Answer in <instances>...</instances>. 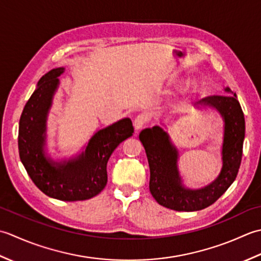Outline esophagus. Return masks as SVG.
Here are the masks:
<instances>
[{
	"label": "esophagus",
	"instance_id": "1",
	"mask_svg": "<svg viewBox=\"0 0 261 261\" xmlns=\"http://www.w3.org/2000/svg\"><path fill=\"white\" fill-rule=\"evenodd\" d=\"M148 123V118L145 116V115H138L135 120H134V127L135 129L138 130V129H142L143 127L146 126V124Z\"/></svg>",
	"mask_w": 261,
	"mask_h": 261
}]
</instances>
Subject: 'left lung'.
Masks as SVG:
<instances>
[{
  "instance_id": "1",
  "label": "left lung",
  "mask_w": 261,
  "mask_h": 261,
  "mask_svg": "<svg viewBox=\"0 0 261 261\" xmlns=\"http://www.w3.org/2000/svg\"><path fill=\"white\" fill-rule=\"evenodd\" d=\"M225 91L233 93L228 88ZM199 103L216 108L225 121L223 168L215 181L207 187L198 190L182 187L177 168L178 152L161 127L154 126L140 134L150 166V191L153 198L167 208L178 212L200 211L214 204L234 181L241 164L246 123L237 94L210 95Z\"/></svg>"
}]
</instances>
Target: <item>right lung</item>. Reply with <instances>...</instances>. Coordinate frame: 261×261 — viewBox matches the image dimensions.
<instances>
[{"label":"right lung","instance_id":"right-lung-1","mask_svg":"<svg viewBox=\"0 0 261 261\" xmlns=\"http://www.w3.org/2000/svg\"><path fill=\"white\" fill-rule=\"evenodd\" d=\"M63 67L42 76L31 94L19 121L20 160L34 184L49 197L75 201L97 196L107 185V163L115 148L134 133L132 120L121 119L100 129L82 154L73 160L57 163L45 155L46 118Z\"/></svg>","mask_w":261,"mask_h":261}]
</instances>
